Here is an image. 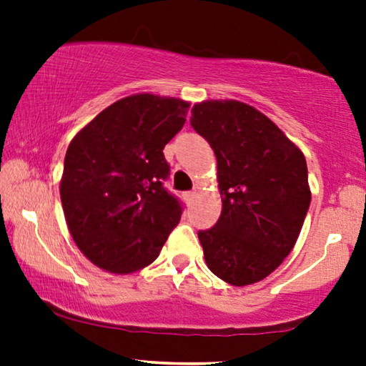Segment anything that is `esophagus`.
Here are the masks:
<instances>
[{"instance_id":"obj_1","label":"esophagus","mask_w":366,"mask_h":366,"mask_svg":"<svg viewBox=\"0 0 366 366\" xmlns=\"http://www.w3.org/2000/svg\"><path fill=\"white\" fill-rule=\"evenodd\" d=\"M183 197H184V202H187V203H192V202H193V198L197 197V192H187V193L183 194Z\"/></svg>"}]
</instances>
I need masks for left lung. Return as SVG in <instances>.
<instances>
[{
    "label": "left lung",
    "mask_w": 366,
    "mask_h": 366,
    "mask_svg": "<svg viewBox=\"0 0 366 366\" xmlns=\"http://www.w3.org/2000/svg\"><path fill=\"white\" fill-rule=\"evenodd\" d=\"M213 148L222 214L198 232L208 268L234 287L274 272L302 232L312 193L307 159L257 108L234 99L197 103L189 119Z\"/></svg>",
    "instance_id": "1"
}]
</instances>
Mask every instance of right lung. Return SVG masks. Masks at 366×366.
<instances>
[{"mask_svg":"<svg viewBox=\"0 0 366 366\" xmlns=\"http://www.w3.org/2000/svg\"><path fill=\"white\" fill-rule=\"evenodd\" d=\"M189 103L139 93L104 108L71 139L59 194L81 253L109 273L153 263L179 223L182 204L163 188V148L187 122Z\"/></svg>","mask_w":366,"mask_h":366,"instance_id":"add662e5","label":"right lung"}]
</instances>
